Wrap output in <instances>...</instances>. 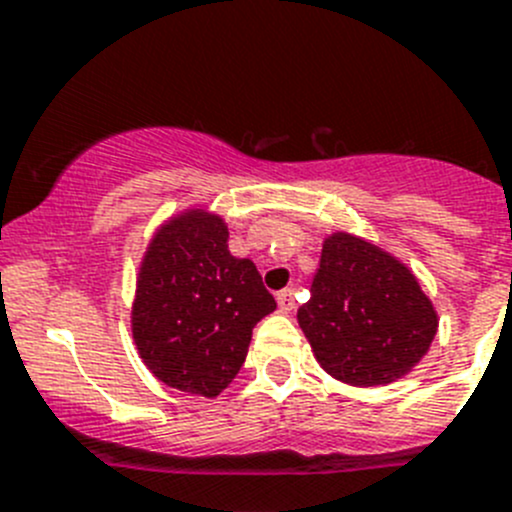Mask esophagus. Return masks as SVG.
<instances>
[{
    "label": "esophagus",
    "instance_id": "obj_1",
    "mask_svg": "<svg viewBox=\"0 0 512 512\" xmlns=\"http://www.w3.org/2000/svg\"><path fill=\"white\" fill-rule=\"evenodd\" d=\"M278 308L283 310V313H290V310L295 308V298H293V290H280L278 293Z\"/></svg>",
    "mask_w": 512,
    "mask_h": 512
}]
</instances>
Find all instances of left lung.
<instances>
[{"mask_svg":"<svg viewBox=\"0 0 512 512\" xmlns=\"http://www.w3.org/2000/svg\"><path fill=\"white\" fill-rule=\"evenodd\" d=\"M298 323L333 379L386 386L427 356L439 315L399 257L358 234L333 232Z\"/></svg>","mask_w":512,"mask_h":512,"instance_id":"8db88e82","label":"left lung"}]
</instances>
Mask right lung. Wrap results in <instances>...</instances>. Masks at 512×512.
<instances>
[{"label":"right lung","instance_id":"obj_1","mask_svg":"<svg viewBox=\"0 0 512 512\" xmlns=\"http://www.w3.org/2000/svg\"><path fill=\"white\" fill-rule=\"evenodd\" d=\"M227 222L189 207L154 232L136 275L131 331L146 369L171 389L222 394L252 328L278 308L252 260L229 252Z\"/></svg>","mask_w":512,"mask_h":512}]
</instances>
